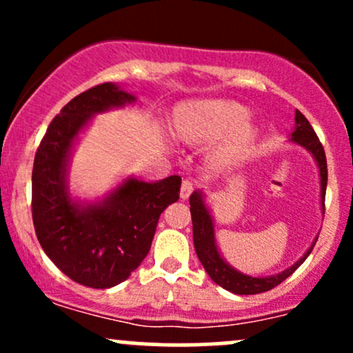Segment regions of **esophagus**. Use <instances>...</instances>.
I'll use <instances>...</instances> for the list:
<instances>
[{"mask_svg":"<svg viewBox=\"0 0 353 353\" xmlns=\"http://www.w3.org/2000/svg\"><path fill=\"white\" fill-rule=\"evenodd\" d=\"M192 190H194L192 181H189V179L182 181V184H181V197H182V199H188L190 194H192Z\"/></svg>","mask_w":353,"mask_h":353,"instance_id":"34e87169","label":"esophagus"}]
</instances>
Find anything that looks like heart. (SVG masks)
Wrapping results in <instances>:
<instances>
[{
    "instance_id": "1",
    "label": "heart",
    "mask_w": 353,
    "mask_h": 353,
    "mask_svg": "<svg viewBox=\"0 0 353 353\" xmlns=\"http://www.w3.org/2000/svg\"><path fill=\"white\" fill-rule=\"evenodd\" d=\"M247 119L249 111L239 103L197 101L179 109L174 129L185 143H209L234 131L230 149H239L249 144L254 137V129L244 124Z\"/></svg>"
}]
</instances>
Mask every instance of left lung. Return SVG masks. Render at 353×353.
Masks as SVG:
<instances>
[{
	"label": "left lung",
	"instance_id": "left-lung-1",
	"mask_svg": "<svg viewBox=\"0 0 353 353\" xmlns=\"http://www.w3.org/2000/svg\"><path fill=\"white\" fill-rule=\"evenodd\" d=\"M295 131L292 132L294 143L303 145L305 149L314 154L315 161H317L320 169V184H322V190H320V197H322V205L325 209V190H327V159L323 145L319 141V136L315 134L314 128H312L307 117L302 114L301 111H295ZM190 204V216H192V236H194V247H196V254L199 257L201 264L204 265L205 272L212 279L217 285L224 287L229 292L239 294V295H252L267 292V290L274 289L279 283L285 281L289 275H292L295 270L301 267V264L309 257V254L314 249V244L307 254L303 255L301 261H297L290 269L283 270L282 274L270 275V277H250V275H244L224 262V259L219 254L216 241H214V224L212 219L209 216V210L205 208L204 201H202L201 192H194L189 197ZM319 239V237H317Z\"/></svg>",
	"mask_w": 353,
	"mask_h": 353
}]
</instances>
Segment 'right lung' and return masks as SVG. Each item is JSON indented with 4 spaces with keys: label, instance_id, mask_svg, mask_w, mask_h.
Returning a JSON list of instances; mask_svg holds the SVG:
<instances>
[{
    "label": "right lung",
    "instance_id": "1",
    "mask_svg": "<svg viewBox=\"0 0 353 353\" xmlns=\"http://www.w3.org/2000/svg\"><path fill=\"white\" fill-rule=\"evenodd\" d=\"M134 96L111 83L81 92L48 125L33 165V224L48 257L71 281L92 289L124 282L151 249L157 221L179 199L181 177L128 179L101 204H74L66 189L72 141L94 112L124 106Z\"/></svg>",
    "mask_w": 353,
    "mask_h": 353
}]
</instances>
